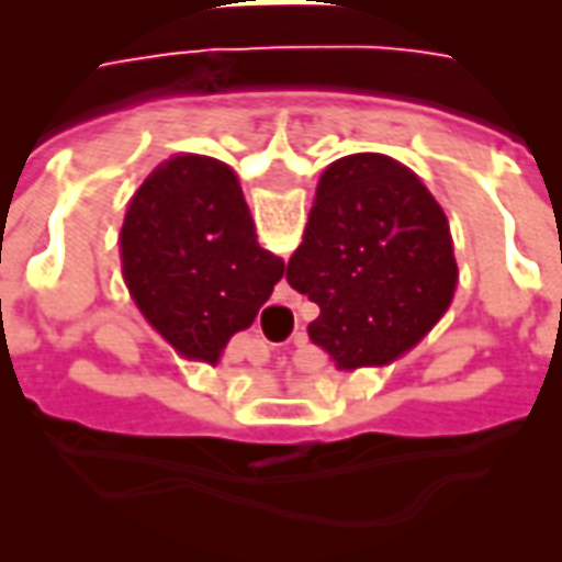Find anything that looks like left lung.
<instances>
[{"label":"left lung","mask_w":562,"mask_h":562,"mask_svg":"<svg viewBox=\"0 0 562 562\" xmlns=\"http://www.w3.org/2000/svg\"><path fill=\"white\" fill-rule=\"evenodd\" d=\"M285 280L318 306L306 330L337 370L389 364L454 297L446 213L401 161L342 156L318 180Z\"/></svg>","instance_id":"left-lung-1"}]
</instances>
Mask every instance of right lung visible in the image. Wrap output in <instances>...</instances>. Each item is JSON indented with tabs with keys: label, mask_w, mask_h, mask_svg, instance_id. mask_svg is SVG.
I'll return each instance as SVG.
<instances>
[{
	"label": "right lung",
	"mask_w": 562,
	"mask_h": 562,
	"mask_svg": "<svg viewBox=\"0 0 562 562\" xmlns=\"http://www.w3.org/2000/svg\"><path fill=\"white\" fill-rule=\"evenodd\" d=\"M123 277L165 340L216 364L252 325L285 261L256 240L240 183L207 156L161 161L132 198L120 232Z\"/></svg>",
	"instance_id": "right-lung-1"
}]
</instances>
